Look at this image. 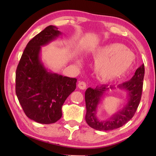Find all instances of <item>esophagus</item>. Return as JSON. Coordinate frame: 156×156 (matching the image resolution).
Returning <instances> with one entry per match:
<instances>
[{
    "label": "esophagus",
    "mask_w": 156,
    "mask_h": 156,
    "mask_svg": "<svg viewBox=\"0 0 156 156\" xmlns=\"http://www.w3.org/2000/svg\"><path fill=\"white\" fill-rule=\"evenodd\" d=\"M86 86H87L86 83H84V82H83V81L79 82V83L78 84V88L80 89H83H83H86Z\"/></svg>",
    "instance_id": "obj_1"
}]
</instances>
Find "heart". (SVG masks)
I'll use <instances>...</instances> for the list:
<instances>
[{
  "label": "heart",
  "instance_id": "1",
  "mask_svg": "<svg viewBox=\"0 0 156 156\" xmlns=\"http://www.w3.org/2000/svg\"><path fill=\"white\" fill-rule=\"evenodd\" d=\"M91 56L96 60L95 72L105 83L125 76L133 67L135 55L120 43H112L95 48Z\"/></svg>",
  "mask_w": 156,
  "mask_h": 156
}]
</instances>
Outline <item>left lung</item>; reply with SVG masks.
I'll return each instance as SVG.
<instances>
[{"label":"left lung","mask_w":156,"mask_h":156,"mask_svg":"<svg viewBox=\"0 0 156 156\" xmlns=\"http://www.w3.org/2000/svg\"><path fill=\"white\" fill-rule=\"evenodd\" d=\"M144 76V65L142 64L137 69L130 80L118 85V89L126 91L127 102L122 109L104 120H100L97 117L98 106L105 92L109 89L114 90L115 87L113 85L108 87L106 84H102L97 86L95 89L89 87L87 89L84 95L87 109L85 120L89 126L98 131H110L121 127L130 120L133 117L140 102Z\"/></svg>","instance_id":"1"}]
</instances>
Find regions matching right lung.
<instances>
[{
	"label": "right lung",
	"mask_w": 156,
	"mask_h": 156,
	"mask_svg": "<svg viewBox=\"0 0 156 156\" xmlns=\"http://www.w3.org/2000/svg\"><path fill=\"white\" fill-rule=\"evenodd\" d=\"M62 33L49 25L27 43L16 72V94L26 115L41 124H51L62 117V107L75 90L77 79L48 71L41 58V47Z\"/></svg>",
	"instance_id": "add662e5"
}]
</instances>
